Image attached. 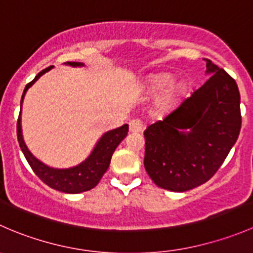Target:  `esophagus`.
<instances>
[{"instance_id": "esophagus-1", "label": "esophagus", "mask_w": 253, "mask_h": 253, "mask_svg": "<svg viewBox=\"0 0 253 253\" xmlns=\"http://www.w3.org/2000/svg\"><path fill=\"white\" fill-rule=\"evenodd\" d=\"M143 131V124L138 119H134L129 121V132L131 133H138V132Z\"/></svg>"}]
</instances>
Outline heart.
Instances as JSON below:
<instances>
[{
  "instance_id": "b5f03b06",
  "label": "heart",
  "mask_w": 253,
  "mask_h": 253,
  "mask_svg": "<svg viewBox=\"0 0 253 253\" xmlns=\"http://www.w3.org/2000/svg\"><path fill=\"white\" fill-rule=\"evenodd\" d=\"M171 81V76L167 75V73H159V75L152 76L147 82V88L150 93H159L162 91L168 84ZM181 91V85L180 84H172L169 85L164 91L162 93V95L158 98L157 106L160 110H168L169 108H171L172 105L177 100L178 95H180Z\"/></svg>"
}]
</instances>
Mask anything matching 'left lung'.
<instances>
[{
	"instance_id": "1",
	"label": "left lung",
	"mask_w": 253,
	"mask_h": 253,
	"mask_svg": "<svg viewBox=\"0 0 253 253\" xmlns=\"http://www.w3.org/2000/svg\"><path fill=\"white\" fill-rule=\"evenodd\" d=\"M207 75L162 121L144 131V168L154 183L185 192L207 182L235 144L241 129L240 93L235 79L205 58Z\"/></svg>"
}]
</instances>
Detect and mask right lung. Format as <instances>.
Segmentation results:
<instances>
[{
  "instance_id": "obj_1",
  "label": "right lung",
  "mask_w": 253,
  "mask_h": 253,
  "mask_svg": "<svg viewBox=\"0 0 253 253\" xmlns=\"http://www.w3.org/2000/svg\"><path fill=\"white\" fill-rule=\"evenodd\" d=\"M66 65L73 66V67H78V66H84L81 62H66ZM53 66L45 68L42 72L38 73L35 78L33 79L30 83L27 84L23 91L22 100H20V112L19 117H18L17 122V137L18 142H19V147L22 149L23 154H24L25 159H27L28 164L35 172V175L45 182L48 187L53 188V190L61 191L65 193H81L84 191H89L91 188L95 187L101 180L103 175L105 174L108 170L109 165H110L111 157L114 154L115 149L117 145L120 144L125 139L128 132V125H124V126L119 127V128L111 129L104 133L101 138L99 139L96 145L94 147L93 152L90 153L88 158L81 164L76 165V167L70 168V169H53V168L47 167L44 163L38 160L29 149L25 145L24 139H23L22 134V125H20V114H22V104L23 99H24L25 93L28 89L35 83L42 75L48 72Z\"/></svg>"
}]
</instances>
